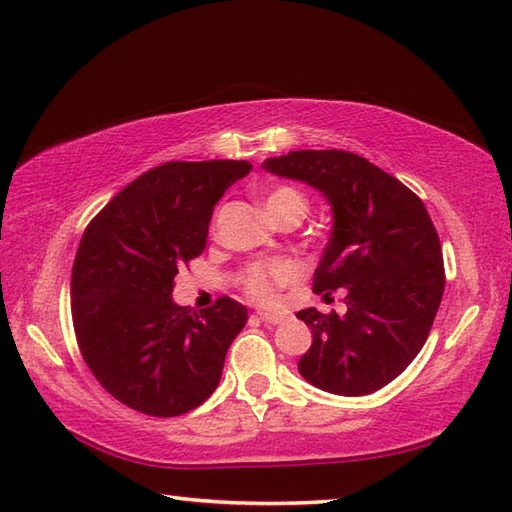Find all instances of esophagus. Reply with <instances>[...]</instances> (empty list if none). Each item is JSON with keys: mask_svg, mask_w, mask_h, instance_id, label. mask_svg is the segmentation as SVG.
<instances>
[{"mask_svg": "<svg viewBox=\"0 0 512 512\" xmlns=\"http://www.w3.org/2000/svg\"><path fill=\"white\" fill-rule=\"evenodd\" d=\"M259 319H262L266 325H279V323H284L288 317L281 312H259Z\"/></svg>", "mask_w": 512, "mask_h": 512, "instance_id": "34e87169", "label": "esophagus"}]
</instances>
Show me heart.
<instances>
[{
    "instance_id": "obj_1",
    "label": "heart",
    "mask_w": 512,
    "mask_h": 512,
    "mask_svg": "<svg viewBox=\"0 0 512 512\" xmlns=\"http://www.w3.org/2000/svg\"><path fill=\"white\" fill-rule=\"evenodd\" d=\"M266 211L270 217H279L286 211L306 213V198L292 187H277L266 195ZM301 279V268L286 259L279 262H264L248 266L239 277V288L248 299L262 306H273L279 299V290H284Z\"/></svg>"
}]
</instances>
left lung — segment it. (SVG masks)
I'll return each mask as SVG.
<instances>
[{
	"label": "left lung",
	"instance_id": "8db88e82",
	"mask_svg": "<svg viewBox=\"0 0 512 512\" xmlns=\"http://www.w3.org/2000/svg\"><path fill=\"white\" fill-rule=\"evenodd\" d=\"M262 167L319 189L334 215L312 290H345L347 312H297L312 330L299 372L330 394H372L405 372L436 319L444 292L436 226L416 193L352 151H290Z\"/></svg>",
	"mask_w": 512,
	"mask_h": 512
}]
</instances>
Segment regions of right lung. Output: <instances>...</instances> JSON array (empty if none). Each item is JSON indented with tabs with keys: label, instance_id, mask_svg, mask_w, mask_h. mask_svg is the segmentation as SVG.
<instances>
[{
	"label": "right lung",
	"instance_id": "right-lung-1",
	"mask_svg": "<svg viewBox=\"0 0 512 512\" xmlns=\"http://www.w3.org/2000/svg\"><path fill=\"white\" fill-rule=\"evenodd\" d=\"M246 160L165 162L85 228L72 266L79 350L105 391L140 413L182 416L209 398L248 312L231 297L195 312L171 299L178 268L202 255L217 200Z\"/></svg>",
	"mask_w": 512,
	"mask_h": 512
}]
</instances>
